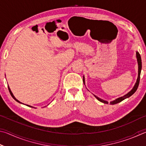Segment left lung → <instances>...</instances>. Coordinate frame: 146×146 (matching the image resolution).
Instances as JSON below:
<instances>
[{
    "mask_svg": "<svg viewBox=\"0 0 146 146\" xmlns=\"http://www.w3.org/2000/svg\"><path fill=\"white\" fill-rule=\"evenodd\" d=\"M136 56H137V62H138V78H137V82H136L134 86V87L131 90L129 93H127L126 95H125L124 96H123V97H121L120 98H118L117 99H115V100L112 101V102H110V104L113 105V104H116L117 103H119L120 102H122V100H123L125 98H129V97H131L133 94H134L135 93V91H137V88L138 87V85H139V82H140V73H141V70H142V60H141V56H140V55L139 54L138 52H136ZM83 82L84 84H85L84 83V76H83ZM95 97H96V98L98 100H99L100 102H102V103H104V104H108V102L106 100H104L102 99H101V98H98L97 96L94 95Z\"/></svg>",
    "mask_w": 146,
    "mask_h": 146,
    "instance_id": "left-lung-1",
    "label": "left lung"
}]
</instances>
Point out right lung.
Here are the masks:
<instances>
[{
	"label": "right lung",
	"instance_id": "1",
	"mask_svg": "<svg viewBox=\"0 0 146 146\" xmlns=\"http://www.w3.org/2000/svg\"><path fill=\"white\" fill-rule=\"evenodd\" d=\"M8 90H9V93H10V94H11V97H13L15 100L17 102H19V103H21V102H19V101L17 99V98L14 97V95H13V93H12V92H11V90H10V88H9V87L8 86ZM21 104H23V103H21ZM28 106H29V107H31V108H33V107H32V106H29V105H27Z\"/></svg>",
	"mask_w": 146,
	"mask_h": 146
}]
</instances>
